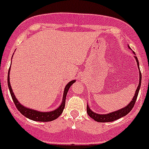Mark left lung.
Here are the masks:
<instances>
[{"label":"left lung","mask_w":149,"mask_h":149,"mask_svg":"<svg viewBox=\"0 0 149 149\" xmlns=\"http://www.w3.org/2000/svg\"><path fill=\"white\" fill-rule=\"evenodd\" d=\"M135 58H136V63H137V65L139 67V62H138L137 57L135 56ZM141 78H142V75L141 73H139V85H138V87L136 90V93H135V95H134V97L133 98L132 101L130 102L127 106H126L125 107H124V108L121 109L119 110H117V111L113 112V113H110L108 114H98V113H95L94 112H93L92 110L89 109V106L86 107V110H87V113L89 116L93 119L94 120H95L96 122H113V121L117 120V119H120L122 117L125 116L127 115V113H130L132 108L134 107V104L136 103V98H137L138 93H139V88H140V85H141Z\"/></svg>","instance_id":"obj_1"}]
</instances>
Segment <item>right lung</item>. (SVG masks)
<instances>
[{
  "instance_id": "right-lung-1",
  "label": "right lung",
  "mask_w": 149,
  "mask_h": 149,
  "mask_svg": "<svg viewBox=\"0 0 149 149\" xmlns=\"http://www.w3.org/2000/svg\"><path fill=\"white\" fill-rule=\"evenodd\" d=\"M10 68L9 69V72H8V86H9V89H10V95H11L12 96L13 102L15 104V107H16V108L18 110V111L20 112L22 115H24V116L28 118V119H31V120L38 121V122H51V121H53L54 120V119H57V118L61 115L63 110H64V107H65V98H66L67 93H68V89H69V88H70V86H72L74 83L75 82V81H72L66 85V86H65V90H64V93H63V102H62L61 105L58 108L56 109V110H54V111L46 112V113H45V112H39L36 111V110H31V109L26 108V107H24V106H22V105L18 102V100L15 98L10 84Z\"/></svg>"
}]
</instances>
